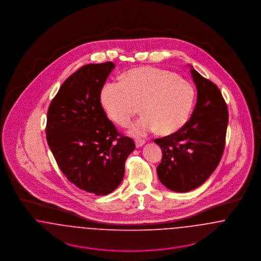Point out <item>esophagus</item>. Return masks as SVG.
I'll use <instances>...</instances> for the list:
<instances>
[{
  "mask_svg": "<svg viewBox=\"0 0 261 261\" xmlns=\"http://www.w3.org/2000/svg\"><path fill=\"white\" fill-rule=\"evenodd\" d=\"M145 144H146V142L144 140H137V141H135V145H136V148H138V149L143 147Z\"/></svg>",
  "mask_w": 261,
  "mask_h": 261,
  "instance_id": "obj_1",
  "label": "esophagus"
}]
</instances>
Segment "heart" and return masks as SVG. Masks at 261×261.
I'll return each instance as SVG.
<instances>
[{
  "label": "heart",
  "mask_w": 261,
  "mask_h": 261,
  "mask_svg": "<svg viewBox=\"0 0 261 261\" xmlns=\"http://www.w3.org/2000/svg\"><path fill=\"white\" fill-rule=\"evenodd\" d=\"M99 100L107 115L121 127L130 124L140 107L144 115L132 125L130 135L141 138L158 130L166 136L186 124L195 90L189 81L171 71L143 66L127 71L122 82L106 83Z\"/></svg>",
  "instance_id": "heart-1"
}]
</instances>
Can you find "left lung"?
<instances>
[{"label":"left lung","instance_id":"left-lung-1","mask_svg":"<svg viewBox=\"0 0 261 261\" xmlns=\"http://www.w3.org/2000/svg\"><path fill=\"white\" fill-rule=\"evenodd\" d=\"M190 67L198 91L192 116L176 133L154 140L162 150L159 179L177 193L198 188L213 173L223 153L229 118L220 90Z\"/></svg>","mask_w":261,"mask_h":261}]
</instances>
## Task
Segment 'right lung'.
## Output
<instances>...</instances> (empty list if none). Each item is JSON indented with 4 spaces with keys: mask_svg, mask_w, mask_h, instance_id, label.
Masks as SVG:
<instances>
[{
    "mask_svg": "<svg viewBox=\"0 0 261 261\" xmlns=\"http://www.w3.org/2000/svg\"><path fill=\"white\" fill-rule=\"evenodd\" d=\"M112 62L86 64L69 76L50 102L47 141L68 181L79 189L106 196L121 183L125 162L135 149L103 111L99 94Z\"/></svg>",
    "mask_w": 261,
    "mask_h": 261,
    "instance_id": "1",
    "label": "right lung"
}]
</instances>
